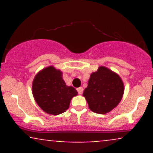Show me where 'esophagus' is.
<instances>
[{"mask_svg":"<svg viewBox=\"0 0 153 153\" xmlns=\"http://www.w3.org/2000/svg\"><path fill=\"white\" fill-rule=\"evenodd\" d=\"M77 91H78V93L79 94H82V92H83V88H82V87L78 88H77Z\"/></svg>","mask_w":153,"mask_h":153,"instance_id":"obj_1","label":"esophagus"}]
</instances>
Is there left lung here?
<instances>
[{
  "label": "left lung",
  "instance_id": "left-lung-1",
  "mask_svg": "<svg viewBox=\"0 0 153 153\" xmlns=\"http://www.w3.org/2000/svg\"><path fill=\"white\" fill-rule=\"evenodd\" d=\"M124 91V83L119 75L101 66L91 75L82 95L92 111L104 114L119 104Z\"/></svg>",
  "mask_w": 153,
  "mask_h": 153
}]
</instances>
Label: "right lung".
I'll return each mask as SVG.
<instances>
[{
    "instance_id": "1",
    "label": "right lung",
    "mask_w": 153,
    "mask_h": 153,
    "mask_svg": "<svg viewBox=\"0 0 153 153\" xmlns=\"http://www.w3.org/2000/svg\"><path fill=\"white\" fill-rule=\"evenodd\" d=\"M62 72L53 66L44 68L36 75L32 94L38 106L47 114L58 115L69 108L72 98L78 94L73 87L68 86Z\"/></svg>"
}]
</instances>
